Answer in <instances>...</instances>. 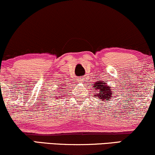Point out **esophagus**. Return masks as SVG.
<instances>
[{"mask_svg":"<svg viewBox=\"0 0 155 155\" xmlns=\"http://www.w3.org/2000/svg\"><path fill=\"white\" fill-rule=\"evenodd\" d=\"M80 80H81V79H80Z\"/></svg>","mask_w":155,"mask_h":155,"instance_id":"34e87169","label":"esophagus"}]
</instances>
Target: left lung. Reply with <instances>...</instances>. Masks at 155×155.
<instances>
[{
  "label": "left lung",
  "instance_id": "left-lung-1",
  "mask_svg": "<svg viewBox=\"0 0 155 155\" xmlns=\"http://www.w3.org/2000/svg\"><path fill=\"white\" fill-rule=\"evenodd\" d=\"M94 87L96 90H98L99 91V96H98V99H101V101H109V99L111 97V89H110V87H109L107 85V83H105L104 81H101L100 82H98L94 84ZM95 97L97 95L94 94ZM100 99V100H101Z\"/></svg>",
  "mask_w": 155,
  "mask_h": 155
}]
</instances>
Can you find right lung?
<instances>
[{
  "mask_svg": "<svg viewBox=\"0 0 155 155\" xmlns=\"http://www.w3.org/2000/svg\"><path fill=\"white\" fill-rule=\"evenodd\" d=\"M61 89H64V88H61ZM59 91H61V90H59ZM57 98H58V97H57Z\"/></svg>",
  "mask_w": 155,
  "mask_h": 155,
  "instance_id": "1",
  "label": "right lung"
}]
</instances>
